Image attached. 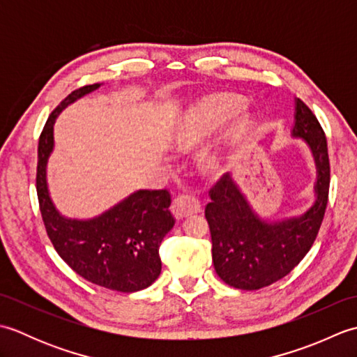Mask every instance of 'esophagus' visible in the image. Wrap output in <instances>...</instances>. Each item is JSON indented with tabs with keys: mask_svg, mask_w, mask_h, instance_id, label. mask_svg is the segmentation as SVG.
<instances>
[{
	"mask_svg": "<svg viewBox=\"0 0 357 357\" xmlns=\"http://www.w3.org/2000/svg\"><path fill=\"white\" fill-rule=\"evenodd\" d=\"M201 208V202L192 195H179L172 202V213L176 219H183L193 213H198Z\"/></svg>",
	"mask_w": 357,
	"mask_h": 357,
	"instance_id": "esophagus-1",
	"label": "esophagus"
}]
</instances>
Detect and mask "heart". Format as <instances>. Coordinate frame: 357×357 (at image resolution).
Instances as JSON below:
<instances>
[{"instance_id": "obj_1", "label": "heart", "mask_w": 357, "mask_h": 357, "mask_svg": "<svg viewBox=\"0 0 357 357\" xmlns=\"http://www.w3.org/2000/svg\"><path fill=\"white\" fill-rule=\"evenodd\" d=\"M242 101L234 100V98H219V100H210L199 104L188 118L185 119V124L183 132H181V142L192 144L199 142L201 139L207 138L210 133H213L218 127H221L225 121L233 118L236 113L242 109ZM252 123V118L247 113H244L236 123V128H245ZM207 164L211 169H216L219 165V156L218 153H211L207 158Z\"/></svg>"}]
</instances>
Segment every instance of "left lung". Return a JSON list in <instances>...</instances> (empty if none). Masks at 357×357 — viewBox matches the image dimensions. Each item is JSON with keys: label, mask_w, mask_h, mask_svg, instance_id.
Instances as JSON below:
<instances>
[{"label": "left lung", "mask_w": 357, "mask_h": 357, "mask_svg": "<svg viewBox=\"0 0 357 357\" xmlns=\"http://www.w3.org/2000/svg\"><path fill=\"white\" fill-rule=\"evenodd\" d=\"M291 138L308 147L316 169L314 198L301 215L280 219L259 215L231 173L210 192L206 218L215 270L239 290H259L287 276L310 252L321 229L330 187L327 139L313 112L298 98Z\"/></svg>", "instance_id": "left-lung-1"}]
</instances>
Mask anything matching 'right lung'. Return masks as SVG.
<instances>
[{"label":"right lung","mask_w":357,"mask_h":357,"mask_svg":"<svg viewBox=\"0 0 357 357\" xmlns=\"http://www.w3.org/2000/svg\"><path fill=\"white\" fill-rule=\"evenodd\" d=\"M101 86L75 90L52 112L38 144L36 192L45 230L63 261L89 282L133 293L150 287L161 275L159 245L174 225L169 192L136 190L101 215L79 219L64 216L56 208L47 183L56 118L66 107Z\"/></svg>","instance_id":"obj_1"}]
</instances>
